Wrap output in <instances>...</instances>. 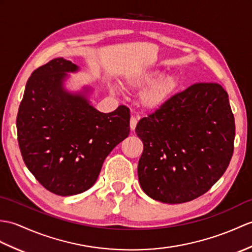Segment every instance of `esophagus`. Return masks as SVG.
I'll return each instance as SVG.
<instances>
[{
  "label": "esophagus",
  "instance_id": "1",
  "mask_svg": "<svg viewBox=\"0 0 252 252\" xmlns=\"http://www.w3.org/2000/svg\"><path fill=\"white\" fill-rule=\"evenodd\" d=\"M136 125H137V118H136V117L132 116L131 119H130V126H131V130H132V131L135 130Z\"/></svg>",
  "mask_w": 252,
  "mask_h": 252
}]
</instances>
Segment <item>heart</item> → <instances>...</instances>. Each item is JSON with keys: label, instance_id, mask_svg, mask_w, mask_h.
<instances>
[{"label": "heart", "instance_id": "1", "mask_svg": "<svg viewBox=\"0 0 252 252\" xmlns=\"http://www.w3.org/2000/svg\"><path fill=\"white\" fill-rule=\"evenodd\" d=\"M159 71L157 69H144L135 73H131L126 76V84L132 88H142L150 84L157 76ZM179 86L178 79L173 75L162 76L146 87L140 93V103L148 109H157L161 107L167 99L171 97Z\"/></svg>", "mask_w": 252, "mask_h": 252}]
</instances>
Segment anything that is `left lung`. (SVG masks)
<instances>
[{
	"mask_svg": "<svg viewBox=\"0 0 252 252\" xmlns=\"http://www.w3.org/2000/svg\"><path fill=\"white\" fill-rule=\"evenodd\" d=\"M144 145L138 180L148 196L190 202L217 183L230 164L235 122L221 85L196 83L138 121Z\"/></svg>",
	"mask_w": 252,
	"mask_h": 252,
	"instance_id": "1",
	"label": "left lung"
}]
</instances>
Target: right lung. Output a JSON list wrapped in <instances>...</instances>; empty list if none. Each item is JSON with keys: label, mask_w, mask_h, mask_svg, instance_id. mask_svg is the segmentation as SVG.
<instances>
[{"label": "right lung", "mask_w": 252, "mask_h": 252, "mask_svg": "<svg viewBox=\"0 0 252 252\" xmlns=\"http://www.w3.org/2000/svg\"><path fill=\"white\" fill-rule=\"evenodd\" d=\"M77 69L63 58L35 69L16 120L29 171L45 189L61 196L90 189L105 158L130 133V109L125 105L99 113L84 95L64 90L66 73Z\"/></svg>", "instance_id": "add662e5"}]
</instances>
